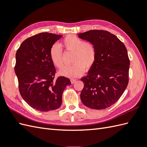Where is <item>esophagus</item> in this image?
Here are the masks:
<instances>
[{
	"mask_svg": "<svg viewBox=\"0 0 147 147\" xmlns=\"http://www.w3.org/2000/svg\"><path fill=\"white\" fill-rule=\"evenodd\" d=\"M70 82H71V83L74 84L77 82V80L76 79H70Z\"/></svg>",
	"mask_w": 147,
	"mask_h": 147,
	"instance_id": "1",
	"label": "esophagus"
}]
</instances>
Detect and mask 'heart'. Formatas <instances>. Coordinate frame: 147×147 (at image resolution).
Wrapping results in <instances>:
<instances>
[{"label":"heart","instance_id":"heart-1","mask_svg":"<svg viewBox=\"0 0 147 147\" xmlns=\"http://www.w3.org/2000/svg\"><path fill=\"white\" fill-rule=\"evenodd\" d=\"M66 50L74 52L72 63L74 64L64 66L59 70L61 76L68 78H75L80 76L84 68L90 69L94 64L96 51L94 47L91 43L85 42L83 40L74 35H67L61 43ZM50 59L56 67L63 65V50L57 43H55L50 49Z\"/></svg>","mask_w":147,"mask_h":147}]
</instances>
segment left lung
I'll return each mask as SVG.
<instances>
[{
  "instance_id": "1",
  "label": "left lung",
  "mask_w": 147,
  "mask_h": 147,
  "mask_svg": "<svg viewBox=\"0 0 147 147\" xmlns=\"http://www.w3.org/2000/svg\"><path fill=\"white\" fill-rule=\"evenodd\" d=\"M78 36L92 44L96 51L94 64L81 78L84 83L81 100L92 109L108 108L116 103L127 86L130 61L126 48L106 30H89Z\"/></svg>"
}]
</instances>
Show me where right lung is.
<instances>
[{
    "instance_id": "1",
    "label": "right lung",
    "mask_w": 147,
    "mask_h": 147,
    "mask_svg": "<svg viewBox=\"0 0 147 147\" xmlns=\"http://www.w3.org/2000/svg\"><path fill=\"white\" fill-rule=\"evenodd\" d=\"M63 35L40 33L22 43L16 53L15 72L23 99L33 109L48 112L57 109L63 93L70 85V80H55L56 69L50 56V49Z\"/></svg>"
}]
</instances>
